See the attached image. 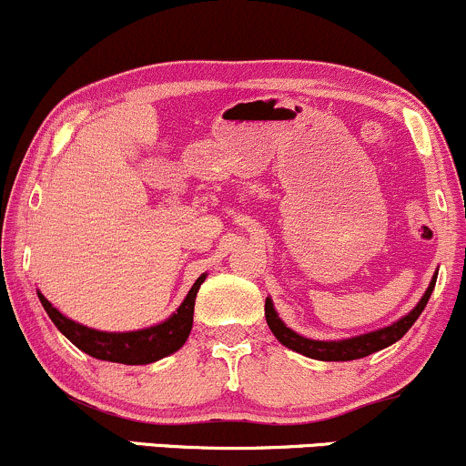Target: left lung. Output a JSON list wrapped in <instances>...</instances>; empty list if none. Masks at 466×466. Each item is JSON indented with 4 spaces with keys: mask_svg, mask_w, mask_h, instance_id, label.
Wrapping results in <instances>:
<instances>
[{
    "mask_svg": "<svg viewBox=\"0 0 466 466\" xmlns=\"http://www.w3.org/2000/svg\"><path fill=\"white\" fill-rule=\"evenodd\" d=\"M436 287V276L434 280L430 282L427 287L425 296L420 298V302L416 304L411 311L400 318L399 322H394L392 326H386V329H379L372 330L368 335H360V337H352V339H341V341H315V339H307V337L293 333L291 329H287L285 324L280 322L278 313L274 311V304H271L269 298L265 300V319L269 324L271 333L278 337L282 346L287 349L300 352L304 357H311V360H319V361H350V360H361V357L372 355V352L386 349V346L394 344L403 337L408 330L411 329V324L419 319V315L425 309L427 300H430L431 291Z\"/></svg>",
    "mask_w": 466,
    "mask_h": 466,
    "instance_id": "obj_1",
    "label": "left lung"
}]
</instances>
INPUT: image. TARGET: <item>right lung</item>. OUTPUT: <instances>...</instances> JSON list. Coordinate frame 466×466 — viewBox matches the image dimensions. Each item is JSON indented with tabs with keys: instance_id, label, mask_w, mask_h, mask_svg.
<instances>
[{
	"instance_id": "1",
	"label": "right lung",
	"mask_w": 466,
	"mask_h": 466,
	"mask_svg": "<svg viewBox=\"0 0 466 466\" xmlns=\"http://www.w3.org/2000/svg\"><path fill=\"white\" fill-rule=\"evenodd\" d=\"M203 280H206V274L197 278L186 300L181 302V307L166 322L151 326V329L133 330V333H103V330L87 329V326L72 322L61 311H56L41 293L39 300L56 329L76 349L96 357V360L127 363V366H144V363H153L166 355H173L188 339L192 329V313H195V298Z\"/></svg>"
}]
</instances>
